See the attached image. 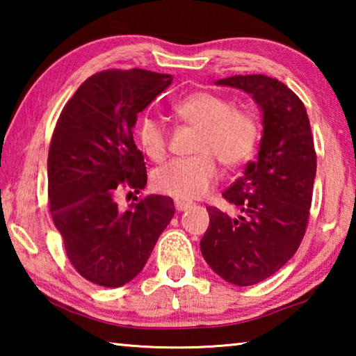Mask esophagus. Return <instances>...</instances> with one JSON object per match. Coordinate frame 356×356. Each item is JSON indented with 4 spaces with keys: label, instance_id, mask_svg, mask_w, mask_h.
<instances>
[{
    "label": "esophagus",
    "instance_id": "34e87169",
    "mask_svg": "<svg viewBox=\"0 0 356 356\" xmlns=\"http://www.w3.org/2000/svg\"><path fill=\"white\" fill-rule=\"evenodd\" d=\"M174 206H176L179 212H184V210H188L193 206V202L182 200V197H176V200H174Z\"/></svg>",
    "mask_w": 356,
    "mask_h": 356
}]
</instances>
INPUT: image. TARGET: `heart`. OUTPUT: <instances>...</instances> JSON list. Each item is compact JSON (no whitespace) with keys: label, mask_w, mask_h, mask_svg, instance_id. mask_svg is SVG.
Listing matches in <instances>:
<instances>
[{"label":"heart","mask_w":356,"mask_h":356,"mask_svg":"<svg viewBox=\"0 0 356 356\" xmlns=\"http://www.w3.org/2000/svg\"><path fill=\"white\" fill-rule=\"evenodd\" d=\"M179 120L197 129L195 155L170 161L154 174L156 191L182 200L204 196L218 179V159L227 168L248 161L256 152L261 127L248 108L232 106V102L209 91L191 92L172 106ZM138 143L150 160H165L168 135L163 125L146 118L138 125Z\"/></svg>","instance_id":"heart-1"}]
</instances>
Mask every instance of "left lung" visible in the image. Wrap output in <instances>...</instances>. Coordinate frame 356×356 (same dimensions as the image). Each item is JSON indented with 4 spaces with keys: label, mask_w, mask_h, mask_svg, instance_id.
Here are the masks:
<instances>
[{
    "label": "left lung",
    "mask_w": 356,
    "mask_h": 356,
    "mask_svg": "<svg viewBox=\"0 0 356 356\" xmlns=\"http://www.w3.org/2000/svg\"><path fill=\"white\" fill-rule=\"evenodd\" d=\"M252 95L262 110L257 160L222 193L242 215L207 207L210 225L201 252L216 275L236 286L270 278L298 250L308 227L317 156L303 102L284 83L265 75L216 81Z\"/></svg>",
    "instance_id": "8db88e82"
}]
</instances>
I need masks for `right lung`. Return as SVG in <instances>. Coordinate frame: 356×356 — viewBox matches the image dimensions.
<instances>
[{"mask_svg": "<svg viewBox=\"0 0 356 356\" xmlns=\"http://www.w3.org/2000/svg\"><path fill=\"white\" fill-rule=\"evenodd\" d=\"M171 81V75L143 69L102 70L59 114L48 150L50 213L70 264L97 286L134 280L176 212L168 196L118 204L124 188L140 193L146 186L134 127L138 113Z\"/></svg>", "mask_w": 356, "mask_h": 356, "instance_id": "right-lung-1", "label": "right lung"}]
</instances>
